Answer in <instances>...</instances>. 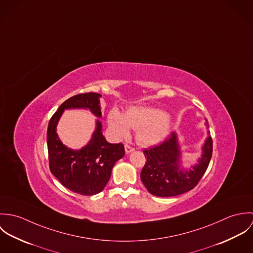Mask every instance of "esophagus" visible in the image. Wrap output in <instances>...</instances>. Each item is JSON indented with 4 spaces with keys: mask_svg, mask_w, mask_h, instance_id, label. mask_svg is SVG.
<instances>
[{
    "mask_svg": "<svg viewBox=\"0 0 253 253\" xmlns=\"http://www.w3.org/2000/svg\"><path fill=\"white\" fill-rule=\"evenodd\" d=\"M133 148L132 147H130L129 145H125V151H126V154H129V153H131V152H133Z\"/></svg>",
    "mask_w": 253,
    "mask_h": 253,
    "instance_id": "esophagus-1",
    "label": "esophagus"
}]
</instances>
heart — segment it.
I'll return each instance as SVG.
<instances>
[{
    "label": "heart",
    "mask_w": 253,
    "mask_h": 253,
    "mask_svg": "<svg viewBox=\"0 0 253 253\" xmlns=\"http://www.w3.org/2000/svg\"><path fill=\"white\" fill-rule=\"evenodd\" d=\"M107 123L117 139L126 138L130 133V127L137 130V142L144 146L160 143L169 135L171 128V121L166 111L143 106L130 107L125 115L118 108L111 109Z\"/></svg>",
    "instance_id": "heart-1"
}]
</instances>
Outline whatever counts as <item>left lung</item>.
<instances>
[{
	"label": "left lung",
	"mask_w": 253,
	"mask_h": 253,
	"mask_svg": "<svg viewBox=\"0 0 253 253\" xmlns=\"http://www.w3.org/2000/svg\"><path fill=\"white\" fill-rule=\"evenodd\" d=\"M201 149V157L190 168L183 166L177 132H172L164 143L145 149L147 162L140 178L148 192L157 197H173L192 190L205 174L211 160L212 139L209 130Z\"/></svg>",
	"instance_id": "left-lung-1"
}]
</instances>
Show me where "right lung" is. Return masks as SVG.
Wrapping results in <instances>:
<instances>
[{
  "label": "right lung",
  "instance_id": "add662e5",
  "mask_svg": "<svg viewBox=\"0 0 253 253\" xmlns=\"http://www.w3.org/2000/svg\"><path fill=\"white\" fill-rule=\"evenodd\" d=\"M101 94L88 92L77 94L64 101L51 117L46 132L49 169L64 187L74 193L92 196L100 193L108 183L115 164L125 156L121 143H109L102 133V124L96 120V128L88 144L71 149L57 134L58 122L65 109H88L101 119Z\"/></svg>",
  "mask_w": 253,
  "mask_h": 253
}]
</instances>
